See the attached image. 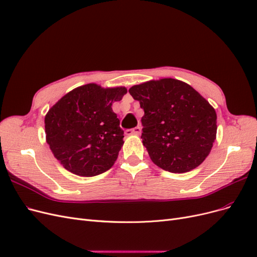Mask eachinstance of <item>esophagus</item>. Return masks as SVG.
<instances>
[{
  "label": "esophagus",
  "instance_id": "esophagus-1",
  "mask_svg": "<svg viewBox=\"0 0 257 257\" xmlns=\"http://www.w3.org/2000/svg\"><path fill=\"white\" fill-rule=\"evenodd\" d=\"M125 133H126V135H139L142 133V127H141V125H138L132 130H127Z\"/></svg>",
  "mask_w": 257,
  "mask_h": 257
}]
</instances>
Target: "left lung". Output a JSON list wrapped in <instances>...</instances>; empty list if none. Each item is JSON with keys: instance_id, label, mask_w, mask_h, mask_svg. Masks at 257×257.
I'll list each match as a JSON object with an SVG mask.
<instances>
[{"instance_id": "8db88e82", "label": "left lung", "mask_w": 257, "mask_h": 257, "mask_svg": "<svg viewBox=\"0 0 257 257\" xmlns=\"http://www.w3.org/2000/svg\"><path fill=\"white\" fill-rule=\"evenodd\" d=\"M128 92L145 111L143 144L155 165L183 174L206 160L216 138V113L195 89L163 78L133 85Z\"/></svg>"}]
</instances>
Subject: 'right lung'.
<instances>
[{"instance_id":"right-lung-1","label":"right lung","mask_w":257,"mask_h":257,"mask_svg":"<svg viewBox=\"0 0 257 257\" xmlns=\"http://www.w3.org/2000/svg\"><path fill=\"white\" fill-rule=\"evenodd\" d=\"M126 92L125 87L88 83L68 92L48 110L46 142L68 172L93 177L112 167L124 144V132L111 106Z\"/></svg>"}]
</instances>
